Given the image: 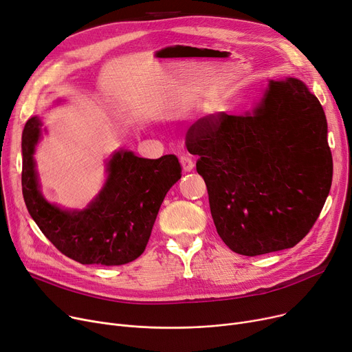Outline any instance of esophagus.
Returning a JSON list of instances; mask_svg holds the SVG:
<instances>
[{"label": "esophagus", "instance_id": "1", "mask_svg": "<svg viewBox=\"0 0 352 352\" xmlns=\"http://www.w3.org/2000/svg\"><path fill=\"white\" fill-rule=\"evenodd\" d=\"M179 161H181V166H182V170L186 171V173H191L192 170H194V161L190 158V157H187V155H182L181 158H179Z\"/></svg>", "mask_w": 352, "mask_h": 352}]
</instances>
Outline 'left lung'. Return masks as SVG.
<instances>
[{"instance_id":"left-lung-1","label":"left lung","mask_w":352,"mask_h":352,"mask_svg":"<svg viewBox=\"0 0 352 352\" xmlns=\"http://www.w3.org/2000/svg\"><path fill=\"white\" fill-rule=\"evenodd\" d=\"M327 118L298 78L270 80L243 116L199 118L187 150L208 190L218 235L255 256L297 245L325 204L332 182Z\"/></svg>"}]
</instances>
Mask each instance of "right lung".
<instances>
[{
    "instance_id": "right-lung-1",
    "label": "right lung",
    "mask_w": 352,
    "mask_h": 352,
    "mask_svg": "<svg viewBox=\"0 0 352 352\" xmlns=\"http://www.w3.org/2000/svg\"><path fill=\"white\" fill-rule=\"evenodd\" d=\"M43 134L38 117L23 131V195L43 234L71 260L84 265H122L144 252L157 214L170 188L181 178L175 155L140 158L116 151L107 161V179L84 210H64L48 202L35 170V146Z\"/></svg>"
}]
</instances>
